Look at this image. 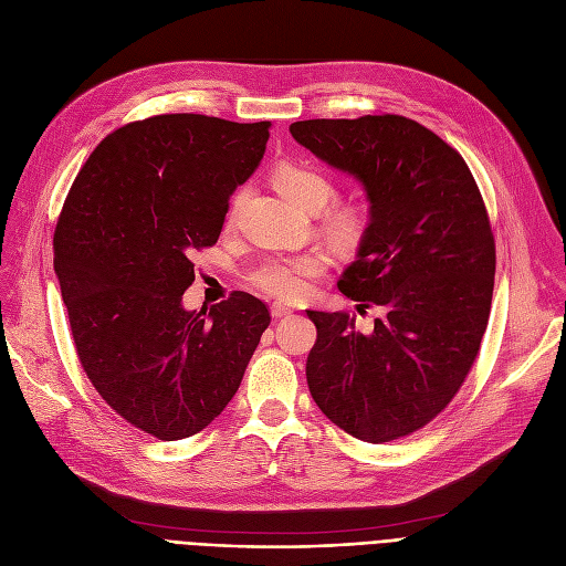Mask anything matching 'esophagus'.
Listing matches in <instances>:
<instances>
[{"label":"esophagus","instance_id":"esophagus-1","mask_svg":"<svg viewBox=\"0 0 566 566\" xmlns=\"http://www.w3.org/2000/svg\"><path fill=\"white\" fill-rule=\"evenodd\" d=\"M293 314V310L289 307V305H282V303H273L271 305V316L273 318H286V316H291Z\"/></svg>","mask_w":566,"mask_h":566}]
</instances>
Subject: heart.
<instances>
[{
	"label": "heart",
	"instance_id": "heart-1",
	"mask_svg": "<svg viewBox=\"0 0 566 566\" xmlns=\"http://www.w3.org/2000/svg\"><path fill=\"white\" fill-rule=\"evenodd\" d=\"M273 184L284 199H289L291 203L301 208H307L312 203L323 206L333 195V184L328 176L310 165H298V163L280 165L273 174ZM238 203H241V195L233 199L229 220H233ZM365 224H367V211L363 206H355V203L342 206L331 216V227L339 238H355L365 229ZM328 265H331V256L318 250L293 254V256H273L256 268L252 273V282L261 291L275 295V298L298 301L310 291L312 280L328 271Z\"/></svg>",
	"mask_w": 566,
	"mask_h": 566
}]
</instances>
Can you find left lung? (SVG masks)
<instances>
[{
	"label": "left lung",
	"instance_id": "8db88e82",
	"mask_svg": "<svg viewBox=\"0 0 566 566\" xmlns=\"http://www.w3.org/2000/svg\"><path fill=\"white\" fill-rule=\"evenodd\" d=\"M291 137L365 190L369 222L337 286L378 305L369 333L314 312L307 382L333 424L365 442L418 431L452 401L489 323L495 245L465 160L397 114L310 118Z\"/></svg>",
	"mask_w": 566,
	"mask_h": 566
}]
</instances>
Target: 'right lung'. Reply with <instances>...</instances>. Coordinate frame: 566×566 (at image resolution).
<instances>
[{
  "label": "right lung",
  "mask_w": 566,
  "mask_h": 566,
  "mask_svg": "<svg viewBox=\"0 0 566 566\" xmlns=\"http://www.w3.org/2000/svg\"><path fill=\"white\" fill-rule=\"evenodd\" d=\"M268 128L203 114L128 124L94 148L59 216L54 275L80 363L122 418L160 440L218 418L271 323L243 291L211 310L184 307L190 254L218 243Z\"/></svg>",
  "instance_id": "1"
}]
</instances>
